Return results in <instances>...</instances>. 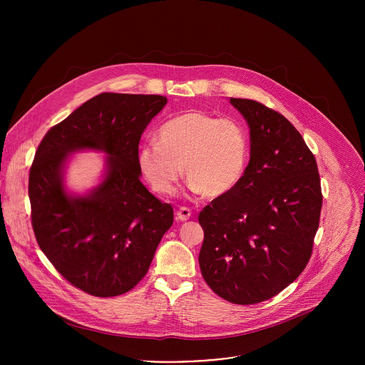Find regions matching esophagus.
<instances>
[{
  "label": "esophagus",
  "mask_w": 365,
  "mask_h": 365,
  "mask_svg": "<svg viewBox=\"0 0 365 365\" xmlns=\"http://www.w3.org/2000/svg\"><path fill=\"white\" fill-rule=\"evenodd\" d=\"M190 217H192V211L189 210V207H185V206L179 207L178 212H176V218H178L179 221H182V222L187 221Z\"/></svg>",
  "instance_id": "obj_1"
}]
</instances>
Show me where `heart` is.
Segmentation results:
<instances>
[{"label":"heart","mask_w":365,"mask_h":365,"mask_svg":"<svg viewBox=\"0 0 365 365\" xmlns=\"http://www.w3.org/2000/svg\"><path fill=\"white\" fill-rule=\"evenodd\" d=\"M137 153L138 169L159 195H172L185 176L196 195L221 197L244 178L248 162V134L234 118L189 111L169 118Z\"/></svg>","instance_id":"obj_1"}]
</instances>
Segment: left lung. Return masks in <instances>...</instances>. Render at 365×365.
<instances>
[{
	"instance_id": "obj_1",
	"label": "left lung",
	"mask_w": 365,
	"mask_h": 365,
	"mask_svg": "<svg viewBox=\"0 0 365 365\" xmlns=\"http://www.w3.org/2000/svg\"><path fill=\"white\" fill-rule=\"evenodd\" d=\"M250 128V163L240 185L203 207L199 266L218 296L237 304L267 300L306 267L319 227L315 155L282 114L231 98Z\"/></svg>"
}]
</instances>
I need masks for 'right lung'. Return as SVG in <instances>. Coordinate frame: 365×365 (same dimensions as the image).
I'll list each match as a JSON object with an SVG mask.
<instances>
[{"label": "right lung", "instance_id": "right-lung-1", "mask_svg": "<svg viewBox=\"0 0 365 365\" xmlns=\"http://www.w3.org/2000/svg\"><path fill=\"white\" fill-rule=\"evenodd\" d=\"M168 103L162 95L101 93L86 101L41 140L29 178L36 240L55 269L75 287L113 297L147 273L173 224V207L140 182L141 134ZM107 153L100 183L71 192L64 175L70 155Z\"/></svg>", "mask_w": 365, "mask_h": 365}]
</instances>
